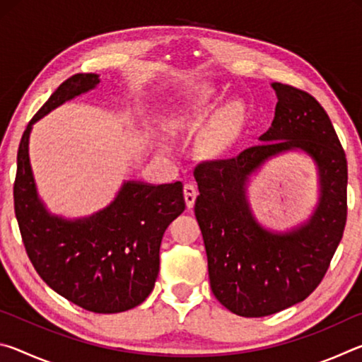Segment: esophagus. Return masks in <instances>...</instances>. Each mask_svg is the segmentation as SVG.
<instances>
[{
    "mask_svg": "<svg viewBox=\"0 0 362 362\" xmlns=\"http://www.w3.org/2000/svg\"><path fill=\"white\" fill-rule=\"evenodd\" d=\"M196 194H198V189H196L194 183L188 182V183H185V185H183V196H185V203H187L188 207H193Z\"/></svg>",
    "mask_w": 362,
    "mask_h": 362,
    "instance_id": "34e87169",
    "label": "esophagus"
}]
</instances>
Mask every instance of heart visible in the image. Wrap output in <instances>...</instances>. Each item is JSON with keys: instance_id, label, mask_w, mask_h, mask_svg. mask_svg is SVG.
I'll use <instances>...</instances> for the list:
<instances>
[{"instance_id": "b5f03b06", "label": "heart", "mask_w": 362, "mask_h": 362, "mask_svg": "<svg viewBox=\"0 0 362 362\" xmlns=\"http://www.w3.org/2000/svg\"><path fill=\"white\" fill-rule=\"evenodd\" d=\"M209 97H211V89L207 88L196 89L192 95V105L188 108H182L179 112H175L173 115V118H170V122H173V124L183 122L187 119L189 108L198 107L201 103H206L209 100ZM240 116H241V108L240 105H236V103H230V105H226L220 110L212 124V131H211L212 140L218 142V140H223L225 137H228L230 134L236 129L238 122H240Z\"/></svg>"}]
</instances>
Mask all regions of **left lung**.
I'll use <instances>...</instances> for the list:
<instances>
[{"label": "left lung", "mask_w": 362, "mask_h": 362, "mask_svg": "<svg viewBox=\"0 0 362 362\" xmlns=\"http://www.w3.org/2000/svg\"><path fill=\"white\" fill-rule=\"evenodd\" d=\"M272 86L276 112L260 144L194 168L199 189L194 216L203 233L211 289L225 308L244 317L274 315L303 302L329 269L346 223V156L326 110L302 89ZM297 148L318 164L320 204L305 226L272 233L250 214L245 182L268 157Z\"/></svg>", "instance_id": "8db88e82"}]
</instances>
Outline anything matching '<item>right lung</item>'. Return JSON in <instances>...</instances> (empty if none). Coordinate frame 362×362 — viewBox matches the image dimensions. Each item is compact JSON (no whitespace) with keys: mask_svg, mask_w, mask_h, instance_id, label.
<instances>
[{"mask_svg":"<svg viewBox=\"0 0 362 362\" xmlns=\"http://www.w3.org/2000/svg\"><path fill=\"white\" fill-rule=\"evenodd\" d=\"M97 84L95 73L70 76L28 122L17 151L14 211L28 259L52 291L93 313H119L155 287L163 235L185 211V199L182 182H126L93 217L71 222L47 214L30 168V131L41 116Z\"/></svg>","mask_w":362,"mask_h":362,"instance_id":"obj_1","label":"right lung"}]
</instances>
